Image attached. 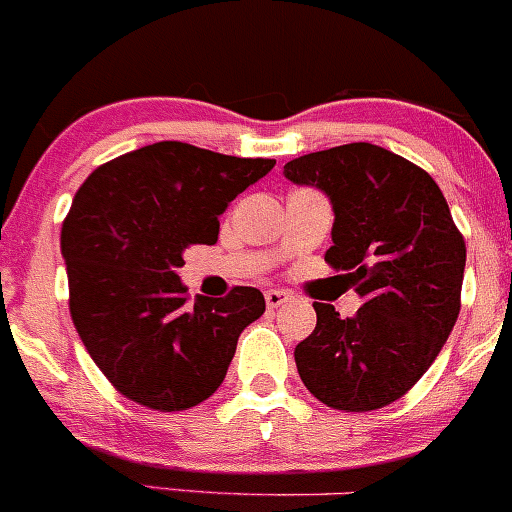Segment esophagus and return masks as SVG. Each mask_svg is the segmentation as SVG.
<instances>
[{"mask_svg": "<svg viewBox=\"0 0 512 512\" xmlns=\"http://www.w3.org/2000/svg\"><path fill=\"white\" fill-rule=\"evenodd\" d=\"M290 300H292V295H290V292H285V290H267L265 292L267 307H280V305H285V302H290Z\"/></svg>", "mask_w": 512, "mask_h": 512, "instance_id": "1", "label": "esophagus"}]
</instances>
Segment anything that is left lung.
Returning <instances> with one entry per match:
<instances>
[{
  "label": "left lung",
  "instance_id": "8db88e82",
  "mask_svg": "<svg viewBox=\"0 0 512 512\" xmlns=\"http://www.w3.org/2000/svg\"><path fill=\"white\" fill-rule=\"evenodd\" d=\"M285 177L330 197L325 262L362 297L345 320L315 302V330L295 347L297 372L327 408H385L425 375L458 320L463 235L433 177L370 142L297 157Z\"/></svg>",
  "mask_w": 512,
  "mask_h": 512
}]
</instances>
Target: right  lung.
Listing matches in <instances>:
<instances>
[{"label": "right lung", "mask_w": 512, "mask_h": 512, "mask_svg": "<svg viewBox=\"0 0 512 512\" xmlns=\"http://www.w3.org/2000/svg\"><path fill=\"white\" fill-rule=\"evenodd\" d=\"M272 167L262 157L155 142L97 167L77 190L62 225L69 312L124 398L175 413L222 385L265 297L232 287L190 307L177 267L190 245H215L227 205Z\"/></svg>", "instance_id": "add662e5"}]
</instances>
